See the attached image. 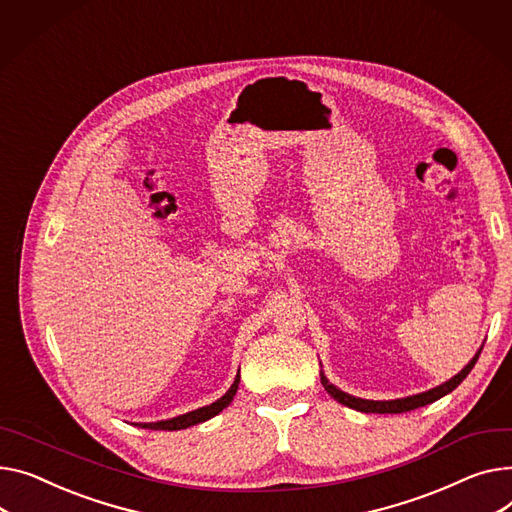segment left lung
Instances as JSON below:
<instances>
[{
    "instance_id": "left-lung-1",
    "label": "left lung",
    "mask_w": 512,
    "mask_h": 512,
    "mask_svg": "<svg viewBox=\"0 0 512 512\" xmlns=\"http://www.w3.org/2000/svg\"><path fill=\"white\" fill-rule=\"evenodd\" d=\"M480 354H482V348L478 350V354H475V356L469 360V364H467L459 374H455L453 379H449L447 383H442V385H438V387H434V389H430V391H426V393L410 395V397H403V399L372 401V399H360V397L348 395V393H344V391H339L335 385H331L323 372H321V383H323L325 391H327L335 401H339L342 405L352 407V410H356V412H364V414H401V412H412V410H416V407L428 405V403H432V401H436V399H440V397H445V395L451 393L453 389H457V387L463 383V379L467 377V374L471 372V368L475 366V362H478Z\"/></svg>"
}]
</instances>
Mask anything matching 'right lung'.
<instances>
[{
    "label": "right lung",
    "instance_id": "right-lung-1",
    "mask_svg": "<svg viewBox=\"0 0 512 512\" xmlns=\"http://www.w3.org/2000/svg\"><path fill=\"white\" fill-rule=\"evenodd\" d=\"M238 383H241V374H236V379L232 383V387L226 391V395H222L218 401H214L212 405H206V407H199V410H193L189 414H183V416H177V418H170V420H162V422H148V424H135L140 428H150V430H183V428H189V426H195L199 422H206L214 416H218L224 407L230 405V401L234 399L236 395V389H238Z\"/></svg>",
    "mask_w": 512,
    "mask_h": 512
}]
</instances>
